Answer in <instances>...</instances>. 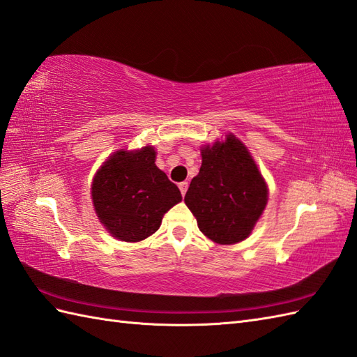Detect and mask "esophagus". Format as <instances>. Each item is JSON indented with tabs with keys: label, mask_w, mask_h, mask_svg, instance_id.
<instances>
[{
	"label": "esophagus",
	"mask_w": 357,
	"mask_h": 357,
	"mask_svg": "<svg viewBox=\"0 0 357 357\" xmlns=\"http://www.w3.org/2000/svg\"><path fill=\"white\" fill-rule=\"evenodd\" d=\"M187 188H188V182H187V181L179 182V190H181V195H182V196H185Z\"/></svg>",
	"instance_id": "1"
}]
</instances>
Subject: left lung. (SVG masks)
Returning a JSON list of instances; mask_svg holds the SVG:
<instances>
[{
    "label": "left lung",
    "mask_w": 357,
    "mask_h": 357,
    "mask_svg": "<svg viewBox=\"0 0 357 357\" xmlns=\"http://www.w3.org/2000/svg\"><path fill=\"white\" fill-rule=\"evenodd\" d=\"M184 201L202 233L220 245L242 242L268 202V187L234 135L202 147V165Z\"/></svg>",
    "instance_id": "obj_1"
}]
</instances>
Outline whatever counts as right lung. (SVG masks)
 <instances>
[{
  "instance_id": "1",
  "label": "right lung",
  "mask_w": 357,
  "mask_h": 357,
  "mask_svg": "<svg viewBox=\"0 0 357 357\" xmlns=\"http://www.w3.org/2000/svg\"><path fill=\"white\" fill-rule=\"evenodd\" d=\"M98 219L123 242H139L160 228L162 216L181 202L179 188L155 165V151H119L91 187Z\"/></svg>"
}]
</instances>
